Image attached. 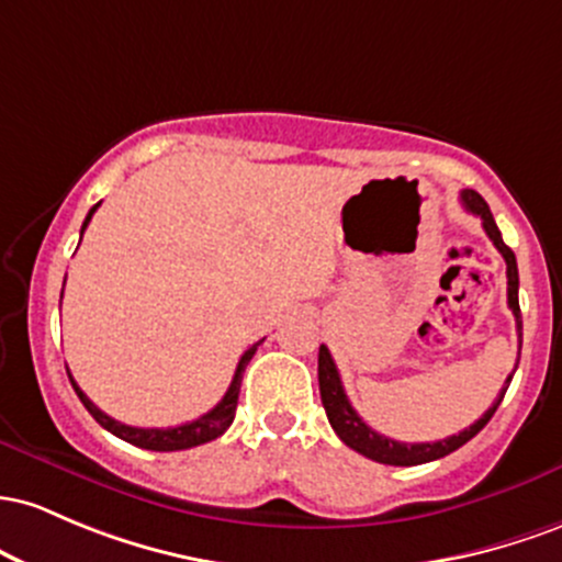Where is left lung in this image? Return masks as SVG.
<instances>
[{"label":"left lung","instance_id":"1","mask_svg":"<svg viewBox=\"0 0 562 562\" xmlns=\"http://www.w3.org/2000/svg\"><path fill=\"white\" fill-rule=\"evenodd\" d=\"M462 204L464 210L477 214L483 220V231L488 233V238L494 241V247L499 249V255L507 262V305L515 315V326H518V345H522V318H520V302H518V262H515V251L502 241V233L496 228L494 214H491L488 204H485L481 193L475 191H462ZM518 369V363H515ZM515 374V371H513ZM513 374L507 376L504 382L499 398L494 401V406L483 414L475 425H470L468 430H462L459 435H449L443 440H432V443H401V440L387 438V435H380L371 430L366 422L358 417L356 408L350 406L348 395H345L342 380H339L337 363H334L331 352L326 345H321L318 350V387H321V401H324L326 417H329V425L334 427V432L339 435L345 446H350L352 451L363 453V457L374 459L380 464H395V468H414V464H425V462H435V459L446 457V453L457 451L459 446L468 443L470 438H475L477 432L488 425V419L494 417V412L499 408V403L507 393L509 382H513Z\"/></svg>","mask_w":562,"mask_h":562}]
</instances>
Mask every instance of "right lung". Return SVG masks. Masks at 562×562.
I'll return each mask as SVG.
<instances>
[{
	"mask_svg": "<svg viewBox=\"0 0 562 562\" xmlns=\"http://www.w3.org/2000/svg\"><path fill=\"white\" fill-rule=\"evenodd\" d=\"M100 204H94L90 214H87L85 225H81V233H85L87 225H90L94 210H98ZM66 283V281H63ZM262 342V339H260ZM260 342L251 345L249 350H244V356L238 358V366H236V374H233L231 380V387L228 393L223 395V401L217 403V406L212 408V412L201 414L199 419L193 422H186V425H178V427H130V425H122V422L111 419L109 414L100 412L94 403L87 398L85 393L79 390V384L74 382L71 371H68V380H71L74 390H77L79 401L85 403L87 412L92 414L94 422H98L100 427H105V430L116 435V438L127 440L132 446H140V449H148V451H182V449H193V446H201V443H210V440L220 438L225 430L231 427L233 417H236V406H238V390H241V376H244V369H247V363L251 361V356H255L257 348H260Z\"/></svg>",
	"mask_w": 562,
	"mask_h": 562,
	"instance_id": "obj_1",
	"label": "right lung"
}]
</instances>
